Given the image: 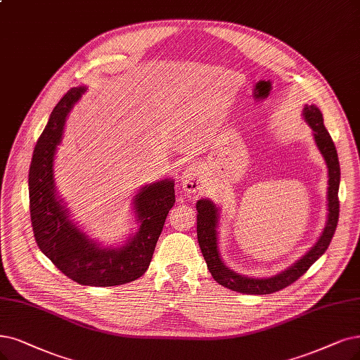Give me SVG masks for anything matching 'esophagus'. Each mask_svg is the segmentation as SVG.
I'll return each mask as SVG.
<instances>
[{
  "instance_id": "1",
  "label": "esophagus",
  "mask_w": 360,
  "mask_h": 360,
  "mask_svg": "<svg viewBox=\"0 0 360 360\" xmlns=\"http://www.w3.org/2000/svg\"><path fill=\"white\" fill-rule=\"evenodd\" d=\"M181 184L184 191L195 193L200 190V176H198V169L195 166H188L182 172Z\"/></svg>"
}]
</instances>
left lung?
Here are the masks:
<instances>
[{
    "instance_id": "obj_1",
    "label": "left lung",
    "mask_w": 360,
    "mask_h": 360,
    "mask_svg": "<svg viewBox=\"0 0 360 360\" xmlns=\"http://www.w3.org/2000/svg\"><path fill=\"white\" fill-rule=\"evenodd\" d=\"M305 122L313 129V135L317 148L321 150L326 166H328V222L326 227L319 238L317 243L305 254L300 261H297L290 269L282 271L274 277L269 278H252L237 274L230 270L227 265L219 258L218 249V236H217V222H218V209L210 200H198L197 207V240L200 245L202 254L207 264V269L215 281L236 292L250 295H267L273 292L281 290L294 282L307 271L311 265L321 258L328 249L332 237L335 234L338 215H340V200H338V188H340V162L335 150L334 141H332L329 131L323 124L322 112L314 105L304 106Z\"/></svg>"
}]
</instances>
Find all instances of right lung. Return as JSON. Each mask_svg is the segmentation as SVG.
I'll list each match as a JSON object with an SVG mask.
<instances>
[{
  "label": "right lung",
  "mask_w": 360,
  "mask_h": 360,
  "mask_svg": "<svg viewBox=\"0 0 360 360\" xmlns=\"http://www.w3.org/2000/svg\"><path fill=\"white\" fill-rule=\"evenodd\" d=\"M84 90L74 87L65 93L37 141L28 179L32 231L43 254L74 282L87 286L124 285L148 269L166 217L175 205V184L165 179L145 185L136 194L135 212L141 227L122 248H101L75 227L55 194L53 157L60 143L65 117Z\"/></svg>",
  "instance_id": "1"
}]
</instances>
